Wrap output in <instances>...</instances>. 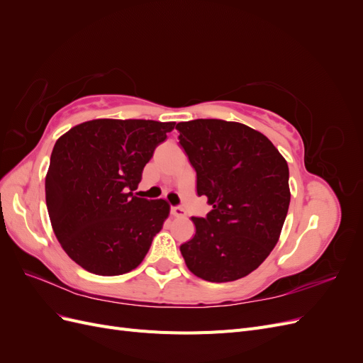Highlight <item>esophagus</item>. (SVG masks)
<instances>
[{
    "instance_id": "34e87169",
    "label": "esophagus",
    "mask_w": 363,
    "mask_h": 363,
    "mask_svg": "<svg viewBox=\"0 0 363 363\" xmlns=\"http://www.w3.org/2000/svg\"><path fill=\"white\" fill-rule=\"evenodd\" d=\"M171 215L172 216H177V218H182L186 215V212L183 211L182 207H175V206H171Z\"/></svg>"
}]
</instances>
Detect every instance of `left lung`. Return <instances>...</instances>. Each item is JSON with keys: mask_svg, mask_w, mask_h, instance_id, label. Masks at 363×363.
I'll use <instances>...</instances> for the list:
<instances>
[{"mask_svg": "<svg viewBox=\"0 0 363 363\" xmlns=\"http://www.w3.org/2000/svg\"><path fill=\"white\" fill-rule=\"evenodd\" d=\"M175 128L196 171V192L213 207L207 218H192L195 236L180 247L186 267L213 283L242 279L280 239L291 201L288 162L245 124L194 119Z\"/></svg>", "mask_w": 363, "mask_h": 363, "instance_id": "obj_1", "label": "left lung"}]
</instances>
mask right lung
I'll return each mask as SVG.
<instances>
[{
  "mask_svg": "<svg viewBox=\"0 0 363 363\" xmlns=\"http://www.w3.org/2000/svg\"><path fill=\"white\" fill-rule=\"evenodd\" d=\"M175 123L92 119L62 135L45 177L50 221L65 252L96 276L138 268L169 216L164 200L133 195Z\"/></svg>",
  "mask_w": 363,
  "mask_h": 363,
  "instance_id": "right-lung-1",
  "label": "right lung"
}]
</instances>
